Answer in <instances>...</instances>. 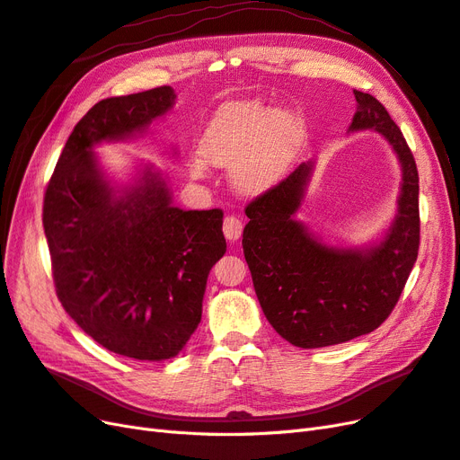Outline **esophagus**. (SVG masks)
<instances>
[{
  "label": "esophagus",
  "instance_id": "1",
  "mask_svg": "<svg viewBox=\"0 0 460 460\" xmlns=\"http://www.w3.org/2000/svg\"><path fill=\"white\" fill-rule=\"evenodd\" d=\"M241 233H243V221L234 216H227L226 221H223V234H226V239L231 243L239 241Z\"/></svg>",
  "mask_w": 460,
  "mask_h": 460
}]
</instances>
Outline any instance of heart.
Returning a JSON list of instances; mask_svg holds the SVG:
<instances>
[{"instance_id": "b5f03b06", "label": "heart", "mask_w": 460, "mask_h": 460, "mask_svg": "<svg viewBox=\"0 0 460 460\" xmlns=\"http://www.w3.org/2000/svg\"><path fill=\"white\" fill-rule=\"evenodd\" d=\"M306 142L303 117L271 108L261 100L221 103L199 140V154L187 162L192 179H206L209 169H229L233 189L243 196H261L291 172Z\"/></svg>"}]
</instances>
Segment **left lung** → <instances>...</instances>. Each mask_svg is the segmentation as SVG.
Masks as SVG:
<instances>
[{"mask_svg":"<svg viewBox=\"0 0 460 460\" xmlns=\"http://www.w3.org/2000/svg\"><path fill=\"white\" fill-rule=\"evenodd\" d=\"M349 133L376 130L401 164L397 214L368 246H332L296 219L316 160L246 206L243 251L268 322L300 349L339 345L374 332L395 308L418 256V172L401 128L374 96L354 90Z\"/></svg>","mask_w":460,"mask_h":460,"instance_id":"8db88e82","label":"left lung"}]
</instances>
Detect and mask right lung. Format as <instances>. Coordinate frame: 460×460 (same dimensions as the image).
<instances>
[{"instance_id": "right-lung-1", "label": "right lung", "mask_w": 460, "mask_h": 460, "mask_svg": "<svg viewBox=\"0 0 460 460\" xmlns=\"http://www.w3.org/2000/svg\"><path fill=\"white\" fill-rule=\"evenodd\" d=\"M175 98L160 86L98 102L73 128L44 196L65 312L96 343L135 360H167L185 349L202 318L209 270L227 251L221 209L173 206L154 165L115 185L94 152L144 135Z\"/></svg>"}]
</instances>
